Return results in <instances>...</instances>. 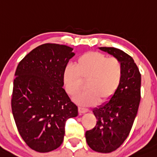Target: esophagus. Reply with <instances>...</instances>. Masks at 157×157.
I'll return each instance as SVG.
<instances>
[{
  "label": "esophagus",
  "mask_w": 157,
  "mask_h": 157,
  "mask_svg": "<svg viewBox=\"0 0 157 157\" xmlns=\"http://www.w3.org/2000/svg\"><path fill=\"white\" fill-rule=\"evenodd\" d=\"M78 110H79V113H80V114H82V113L88 112V109L85 108V107H79Z\"/></svg>",
  "instance_id": "esophagus-1"
}]
</instances>
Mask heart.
I'll list each match as a JSON object with an SVG mask.
<instances>
[{
    "label": "heart",
    "mask_w": 157,
    "mask_h": 157,
    "mask_svg": "<svg viewBox=\"0 0 157 157\" xmlns=\"http://www.w3.org/2000/svg\"><path fill=\"white\" fill-rule=\"evenodd\" d=\"M122 77L120 60L98 51L81 55L75 66L68 65L63 71L66 90L69 95H75L86 81L87 89L75 97L77 103L84 106L109 101L120 86Z\"/></svg>",
    "instance_id": "obj_1"
}]
</instances>
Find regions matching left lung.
I'll list each match as a JSON object with an SVG mask.
<instances>
[{
    "instance_id": "8db88e82",
    "label": "left lung",
    "mask_w": 157,
    "mask_h": 157,
    "mask_svg": "<svg viewBox=\"0 0 157 157\" xmlns=\"http://www.w3.org/2000/svg\"><path fill=\"white\" fill-rule=\"evenodd\" d=\"M120 60L123 77L109 101L94 109L97 124L86 131V138L92 150L110 153L123 144L129 135L140 101L141 75L133 58L115 48H99Z\"/></svg>"
}]
</instances>
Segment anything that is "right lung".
I'll return each mask as SVG.
<instances>
[{
	"instance_id": "right-lung-1",
	"label": "right lung",
	"mask_w": 157,
	"mask_h": 157,
	"mask_svg": "<svg viewBox=\"0 0 157 157\" xmlns=\"http://www.w3.org/2000/svg\"><path fill=\"white\" fill-rule=\"evenodd\" d=\"M58 44H41L19 63L15 71L12 110L25 143L37 152L53 151L63 143L66 121L78 115L63 88V71L75 56Z\"/></svg>"
}]
</instances>
